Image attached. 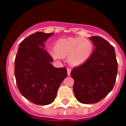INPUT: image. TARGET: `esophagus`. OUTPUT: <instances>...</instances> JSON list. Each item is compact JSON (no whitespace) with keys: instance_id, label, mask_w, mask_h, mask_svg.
Segmentation results:
<instances>
[{"instance_id":"esophagus-1","label":"esophagus","mask_w":126,"mask_h":126,"mask_svg":"<svg viewBox=\"0 0 126 126\" xmlns=\"http://www.w3.org/2000/svg\"><path fill=\"white\" fill-rule=\"evenodd\" d=\"M67 74H68V76H70V74H71V69L67 68Z\"/></svg>"}]
</instances>
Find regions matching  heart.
<instances>
[{"label": "heart", "mask_w": 126, "mask_h": 126, "mask_svg": "<svg viewBox=\"0 0 126 126\" xmlns=\"http://www.w3.org/2000/svg\"><path fill=\"white\" fill-rule=\"evenodd\" d=\"M93 49V43L89 40L76 37L58 40L55 48L49 50V53L56 59L67 57L69 63L79 65L89 59Z\"/></svg>", "instance_id": "b5f03b06"}]
</instances>
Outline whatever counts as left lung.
<instances>
[{
  "label": "left lung",
  "mask_w": 126,
  "mask_h": 126,
  "mask_svg": "<svg viewBox=\"0 0 126 126\" xmlns=\"http://www.w3.org/2000/svg\"><path fill=\"white\" fill-rule=\"evenodd\" d=\"M89 38L96 48L85 63L74 67V94L81 103H96L113 88L117 74V61L113 47L100 36Z\"/></svg>",
  "instance_id": "1"
}]
</instances>
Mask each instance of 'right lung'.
Instances as JSON below:
<instances>
[{
  "mask_svg": "<svg viewBox=\"0 0 126 126\" xmlns=\"http://www.w3.org/2000/svg\"><path fill=\"white\" fill-rule=\"evenodd\" d=\"M54 33L37 32L21 42L15 59V76L21 94L32 103H52L61 82L67 76L66 67L57 68L44 49V42Z\"/></svg>",
  "mask_w": 126,
  "mask_h": 126,
  "instance_id": "add662e5",
  "label": "right lung"
}]
</instances>
